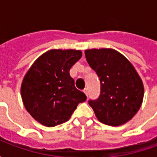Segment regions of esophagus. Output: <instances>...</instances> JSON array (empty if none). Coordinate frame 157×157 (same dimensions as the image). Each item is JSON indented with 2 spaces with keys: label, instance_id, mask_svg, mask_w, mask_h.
<instances>
[{
  "label": "esophagus",
  "instance_id": "obj_1",
  "mask_svg": "<svg viewBox=\"0 0 157 157\" xmlns=\"http://www.w3.org/2000/svg\"><path fill=\"white\" fill-rule=\"evenodd\" d=\"M83 92H84V93H85L86 95V97L88 96V89L85 88L84 90H83Z\"/></svg>",
  "mask_w": 157,
  "mask_h": 157
}]
</instances>
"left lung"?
I'll return each instance as SVG.
<instances>
[{"label":"left lung","instance_id":"1","mask_svg":"<svg viewBox=\"0 0 157 157\" xmlns=\"http://www.w3.org/2000/svg\"><path fill=\"white\" fill-rule=\"evenodd\" d=\"M85 55L101 84L99 98L89 100V105L102 124H124L142 104L144 86L140 75L124 55L112 48L87 49Z\"/></svg>","mask_w":157,"mask_h":157}]
</instances>
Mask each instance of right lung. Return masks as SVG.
<instances>
[{
    "mask_svg": "<svg viewBox=\"0 0 157 157\" xmlns=\"http://www.w3.org/2000/svg\"><path fill=\"white\" fill-rule=\"evenodd\" d=\"M81 50L51 49L37 59L21 86L22 102L35 120L47 127L68 121L84 92L75 88L70 70L82 57Z\"/></svg>",
    "mask_w": 157,
    "mask_h": 157,
    "instance_id": "1",
    "label": "right lung"
}]
</instances>
